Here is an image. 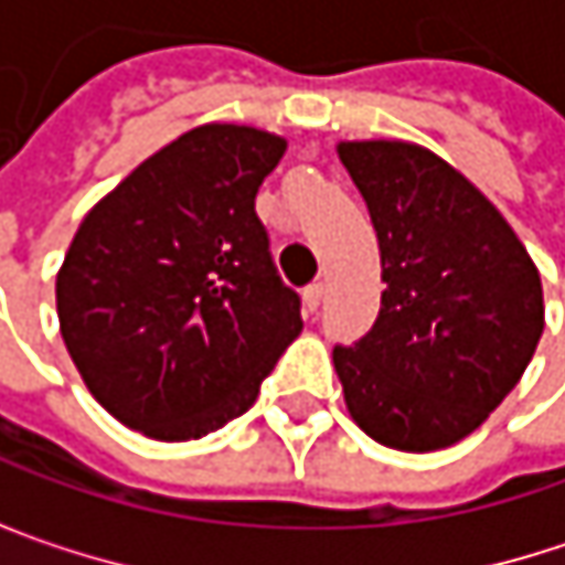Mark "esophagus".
I'll use <instances>...</instances> for the list:
<instances>
[{
  "label": "esophagus",
  "instance_id": "34e87169",
  "mask_svg": "<svg viewBox=\"0 0 565 565\" xmlns=\"http://www.w3.org/2000/svg\"><path fill=\"white\" fill-rule=\"evenodd\" d=\"M320 300H323V284H320V281L307 284V287H303V307H307V310L313 313V310L320 307Z\"/></svg>",
  "mask_w": 565,
  "mask_h": 565
}]
</instances>
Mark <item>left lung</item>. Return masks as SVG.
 Instances as JSON below:
<instances>
[{
	"mask_svg": "<svg viewBox=\"0 0 565 565\" xmlns=\"http://www.w3.org/2000/svg\"><path fill=\"white\" fill-rule=\"evenodd\" d=\"M337 153L366 199L386 281L373 330L333 347L347 408L386 448H448L533 360L540 271L508 218L441 157L402 140Z\"/></svg>",
	"mask_w": 565,
	"mask_h": 565,
	"instance_id": "left-lung-1",
	"label": "left lung"
}]
</instances>
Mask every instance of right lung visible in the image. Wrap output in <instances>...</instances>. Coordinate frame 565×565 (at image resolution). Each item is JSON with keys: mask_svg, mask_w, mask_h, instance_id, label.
<instances>
[{"mask_svg": "<svg viewBox=\"0 0 565 565\" xmlns=\"http://www.w3.org/2000/svg\"><path fill=\"white\" fill-rule=\"evenodd\" d=\"M287 143L205 124L104 195L57 271L64 347L94 398L160 441L202 438L245 415L300 333L255 212Z\"/></svg>", "mask_w": 565, "mask_h": 565, "instance_id": "right-lung-1", "label": "right lung"}]
</instances>
